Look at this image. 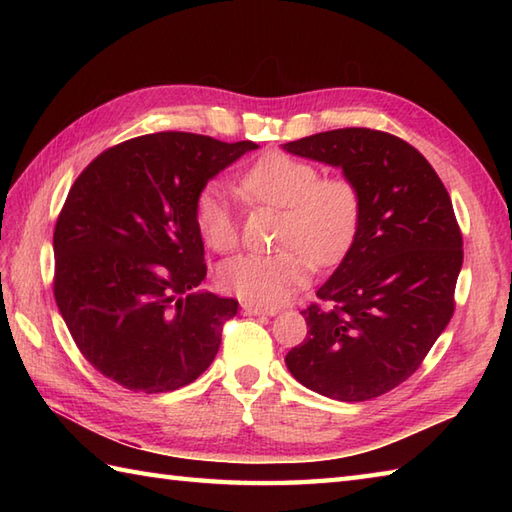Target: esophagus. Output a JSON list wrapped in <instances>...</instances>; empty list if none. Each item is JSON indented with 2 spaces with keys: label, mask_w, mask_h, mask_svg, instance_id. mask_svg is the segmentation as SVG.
Returning a JSON list of instances; mask_svg holds the SVG:
<instances>
[{
  "label": "esophagus",
  "mask_w": 512,
  "mask_h": 512,
  "mask_svg": "<svg viewBox=\"0 0 512 512\" xmlns=\"http://www.w3.org/2000/svg\"><path fill=\"white\" fill-rule=\"evenodd\" d=\"M242 312L244 314H266V317H273L277 314V308H262V306H253V303H242Z\"/></svg>",
  "instance_id": "esophagus-1"
}]
</instances>
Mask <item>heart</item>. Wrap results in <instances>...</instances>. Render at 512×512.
Segmentation results:
<instances>
[{
    "mask_svg": "<svg viewBox=\"0 0 512 512\" xmlns=\"http://www.w3.org/2000/svg\"><path fill=\"white\" fill-rule=\"evenodd\" d=\"M239 193L248 202L284 209L273 255H242L222 264L217 279L253 306L273 308L297 292L314 264L330 268L350 253L363 222V198L345 176H321L314 162L270 151L257 158L242 178ZM193 220L202 242L215 253L239 244L235 211L220 184H206L195 195Z\"/></svg>",
    "mask_w": 512,
    "mask_h": 512,
    "instance_id": "obj_1",
    "label": "heart"
}]
</instances>
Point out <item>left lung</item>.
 Segmentation results:
<instances>
[{
	"instance_id": "left-lung-1",
	"label": "left lung",
	"mask_w": 512,
	"mask_h": 512,
	"mask_svg": "<svg viewBox=\"0 0 512 512\" xmlns=\"http://www.w3.org/2000/svg\"><path fill=\"white\" fill-rule=\"evenodd\" d=\"M284 149L341 167L363 198L356 242L301 312L310 330L286 365L321 396L378 398L416 372L455 312L464 250L449 191L416 147L380 129H332Z\"/></svg>"
}]
</instances>
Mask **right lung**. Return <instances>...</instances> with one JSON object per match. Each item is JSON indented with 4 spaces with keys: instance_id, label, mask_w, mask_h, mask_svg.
I'll return each mask as SVG.
<instances>
[{
    "instance_id": "add662e5",
    "label": "right lung",
    "mask_w": 512,
    "mask_h": 512,
    "mask_svg": "<svg viewBox=\"0 0 512 512\" xmlns=\"http://www.w3.org/2000/svg\"><path fill=\"white\" fill-rule=\"evenodd\" d=\"M253 140L189 132L129 138L74 180L54 224L52 290L96 372L129 391L193 383L220 350L237 301L198 292L206 277L193 202Z\"/></svg>"
}]
</instances>
